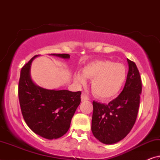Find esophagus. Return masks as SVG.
<instances>
[{"mask_svg": "<svg viewBox=\"0 0 160 160\" xmlns=\"http://www.w3.org/2000/svg\"><path fill=\"white\" fill-rule=\"evenodd\" d=\"M87 100H89L88 97L85 94L82 93V94H81V101H82V102H85V101H87Z\"/></svg>", "mask_w": 160, "mask_h": 160, "instance_id": "obj_1", "label": "esophagus"}]
</instances>
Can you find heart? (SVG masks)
<instances>
[{"label":"heart","mask_w":160,"mask_h":160,"mask_svg":"<svg viewBox=\"0 0 160 160\" xmlns=\"http://www.w3.org/2000/svg\"><path fill=\"white\" fill-rule=\"evenodd\" d=\"M125 66L111 61H95L89 63L73 75L78 85H84L86 78L92 79L91 89L94 95L102 99H112L117 95L126 82Z\"/></svg>","instance_id":"heart-1"}]
</instances>
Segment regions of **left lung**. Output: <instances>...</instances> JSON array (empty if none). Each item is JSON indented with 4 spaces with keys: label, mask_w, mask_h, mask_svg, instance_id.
I'll return each mask as SVG.
<instances>
[{
    "label": "left lung",
    "mask_w": 160,
    "mask_h": 160,
    "mask_svg": "<svg viewBox=\"0 0 160 160\" xmlns=\"http://www.w3.org/2000/svg\"><path fill=\"white\" fill-rule=\"evenodd\" d=\"M128 72L121 94L108 104L93 102L92 131L100 142L114 144L123 139L136 121L142 82L136 65L127 58Z\"/></svg>",
    "instance_id": "left-lung-1"
}]
</instances>
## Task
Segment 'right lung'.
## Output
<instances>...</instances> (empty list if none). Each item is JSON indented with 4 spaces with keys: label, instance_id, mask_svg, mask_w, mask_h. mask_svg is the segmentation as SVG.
<instances>
[{
    "label": "right lung",
    "instance_id": "obj_1",
    "mask_svg": "<svg viewBox=\"0 0 160 160\" xmlns=\"http://www.w3.org/2000/svg\"><path fill=\"white\" fill-rule=\"evenodd\" d=\"M50 56L69 59L66 53ZM36 55L20 72L18 96L21 112L29 128L46 139H57L68 131L71 119L80 104L81 92L48 90L38 86L31 77V65Z\"/></svg>",
    "mask_w": 160,
    "mask_h": 160
}]
</instances>
